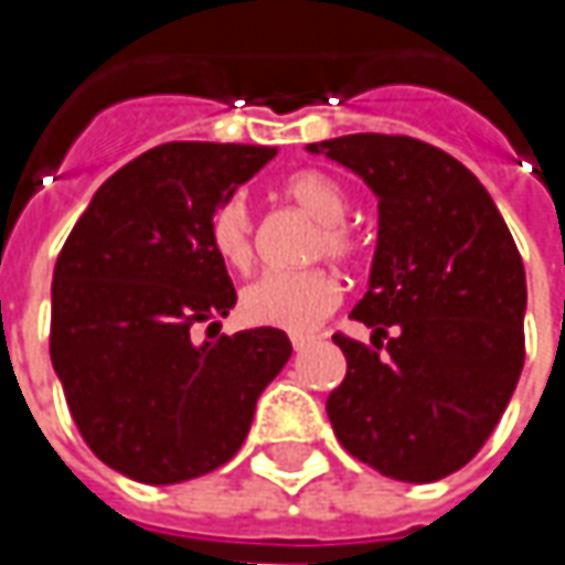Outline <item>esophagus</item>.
<instances>
[{"instance_id": "esophagus-1", "label": "esophagus", "mask_w": 565, "mask_h": 565, "mask_svg": "<svg viewBox=\"0 0 565 565\" xmlns=\"http://www.w3.org/2000/svg\"><path fill=\"white\" fill-rule=\"evenodd\" d=\"M311 339H315V337H308V333H295L292 349H295V352H305V349L311 345Z\"/></svg>"}]
</instances>
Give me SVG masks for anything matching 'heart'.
I'll use <instances>...</instances> for the list:
<instances>
[{
    "label": "heart",
    "instance_id": "heart-1",
    "mask_svg": "<svg viewBox=\"0 0 565 565\" xmlns=\"http://www.w3.org/2000/svg\"><path fill=\"white\" fill-rule=\"evenodd\" d=\"M282 194L317 220V235L311 242V257L327 254L337 264H355L361 257V235L345 223L349 201L342 188L323 172H292L282 182ZM210 238L216 254L235 270H248L254 260V216L242 198H228L213 213ZM342 298V286L323 267L305 270H273L254 279L242 292L238 311L254 327H273L286 333H308L330 315Z\"/></svg>",
    "mask_w": 565,
    "mask_h": 565
}]
</instances>
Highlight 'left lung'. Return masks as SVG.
Instances as JSON below:
<instances>
[{
  "instance_id": "8db88e82",
  "label": "left lung",
  "mask_w": 565,
  "mask_h": 565,
  "mask_svg": "<svg viewBox=\"0 0 565 565\" xmlns=\"http://www.w3.org/2000/svg\"><path fill=\"white\" fill-rule=\"evenodd\" d=\"M308 150L364 179L380 213L367 292L352 311L374 327V345L333 337L349 367L327 399L330 424L380 475L440 481L475 459L522 374L519 248L488 188L440 147L345 135Z\"/></svg>"
}]
</instances>
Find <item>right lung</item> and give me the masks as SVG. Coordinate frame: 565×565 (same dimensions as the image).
<instances>
[{
	"label": "right lung",
	"instance_id": "right-lung-1",
	"mask_svg": "<svg viewBox=\"0 0 565 565\" xmlns=\"http://www.w3.org/2000/svg\"><path fill=\"white\" fill-rule=\"evenodd\" d=\"M273 157L254 143L153 147L97 188L62 245L50 359L84 444L125 478L179 484L226 466L292 355L273 327L213 337L235 289L210 223Z\"/></svg>",
	"mask_w": 565,
	"mask_h": 565
}]
</instances>
